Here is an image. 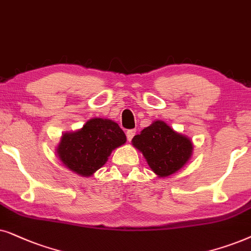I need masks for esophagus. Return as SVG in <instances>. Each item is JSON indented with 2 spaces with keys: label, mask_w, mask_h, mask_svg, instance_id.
<instances>
[{
  "label": "esophagus",
  "mask_w": 251,
  "mask_h": 251,
  "mask_svg": "<svg viewBox=\"0 0 251 251\" xmlns=\"http://www.w3.org/2000/svg\"><path fill=\"white\" fill-rule=\"evenodd\" d=\"M135 129H128L127 132H126V136H127V140L128 141H131V140L133 139V136L135 135Z\"/></svg>",
  "instance_id": "34e87169"
}]
</instances>
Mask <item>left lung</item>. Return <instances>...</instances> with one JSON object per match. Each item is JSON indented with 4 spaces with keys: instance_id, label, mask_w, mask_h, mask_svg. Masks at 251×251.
I'll return each instance as SVG.
<instances>
[{
    "instance_id": "1",
    "label": "left lung",
    "mask_w": 251,
    "mask_h": 251,
    "mask_svg": "<svg viewBox=\"0 0 251 251\" xmlns=\"http://www.w3.org/2000/svg\"><path fill=\"white\" fill-rule=\"evenodd\" d=\"M134 148L142 152L149 168L158 178L178 172L193 155V142L176 132L163 120H155L132 139Z\"/></svg>"
}]
</instances>
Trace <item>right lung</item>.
Instances as JSON below:
<instances>
[{
    "label": "right lung",
    "mask_w": 251,
    "mask_h": 251,
    "mask_svg": "<svg viewBox=\"0 0 251 251\" xmlns=\"http://www.w3.org/2000/svg\"><path fill=\"white\" fill-rule=\"evenodd\" d=\"M126 142V135L111 119H89L82 128L63 133L56 153L69 170L91 176L101 169L112 150Z\"/></svg>",
    "instance_id": "1"
}]
</instances>
